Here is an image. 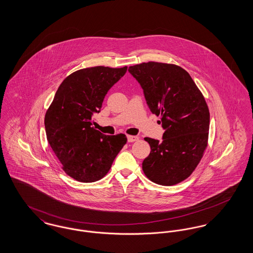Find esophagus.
<instances>
[{"label":"esophagus","mask_w":253,"mask_h":253,"mask_svg":"<svg viewBox=\"0 0 253 253\" xmlns=\"http://www.w3.org/2000/svg\"><path fill=\"white\" fill-rule=\"evenodd\" d=\"M127 139H128V142H133V141L138 140V137H137V136H134V135H128V136H127Z\"/></svg>","instance_id":"34e87169"}]
</instances>
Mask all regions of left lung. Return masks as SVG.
Instances as JSON below:
<instances>
[{"label": "left lung", "instance_id": "obj_1", "mask_svg": "<svg viewBox=\"0 0 253 253\" xmlns=\"http://www.w3.org/2000/svg\"><path fill=\"white\" fill-rule=\"evenodd\" d=\"M128 71L165 130L161 141L145 137L151 147L142 162L145 175L162 186L180 183L193 173L208 145L210 112L204 96L190 74L174 64L149 61Z\"/></svg>", "mask_w": 253, "mask_h": 253}]
</instances>
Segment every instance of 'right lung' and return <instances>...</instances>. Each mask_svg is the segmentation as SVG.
Instances as JSON below:
<instances>
[{
	"instance_id": "obj_1",
	"label": "right lung",
	"mask_w": 253,
	"mask_h": 253,
	"mask_svg": "<svg viewBox=\"0 0 253 253\" xmlns=\"http://www.w3.org/2000/svg\"><path fill=\"white\" fill-rule=\"evenodd\" d=\"M127 71L96 66L78 70L58 88L44 118L46 137L63 170L74 179L91 183L105 176L127 137L106 135L92 127L110 88Z\"/></svg>"
}]
</instances>
